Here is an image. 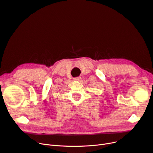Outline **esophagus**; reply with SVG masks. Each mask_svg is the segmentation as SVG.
Masks as SVG:
<instances>
[{"mask_svg":"<svg viewBox=\"0 0 153 153\" xmlns=\"http://www.w3.org/2000/svg\"><path fill=\"white\" fill-rule=\"evenodd\" d=\"M80 79H81V77H77L74 78V81H79V80H80Z\"/></svg>","mask_w":153,"mask_h":153,"instance_id":"1","label":"esophagus"}]
</instances>
